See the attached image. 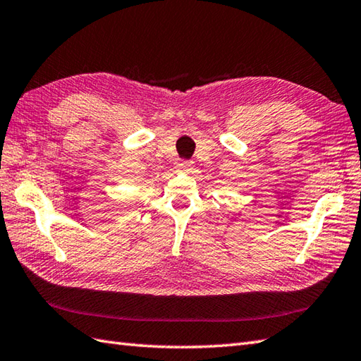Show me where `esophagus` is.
Returning a JSON list of instances; mask_svg holds the SVG:
<instances>
[{
    "label": "esophagus",
    "instance_id": "1",
    "mask_svg": "<svg viewBox=\"0 0 361 361\" xmlns=\"http://www.w3.org/2000/svg\"><path fill=\"white\" fill-rule=\"evenodd\" d=\"M191 166H193V162H191V160H180L176 168H178L179 171H185V170H190Z\"/></svg>",
    "mask_w": 361,
    "mask_h": 361
}]
</instances>
